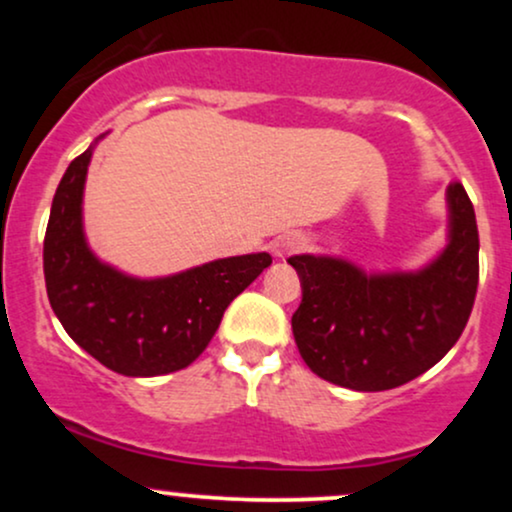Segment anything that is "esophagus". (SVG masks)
Segmentation results:
<instances>
[{
	"mask_svg": "<svg viewBox=\"0 0 512 512\" xmlns=\"http://www.w3.org/2000/svg\"><path fill=\"white\" fill-rule=\"evenodd\" d=\"M303 245H305V238H303V236H298V233H289V236H284V238L276 240L274 252H276V255H279V257H284V255H291V252L301 250Z\"/></svg>",
	"mask_w": 512,
	"mask_h": 512,
	"instance_id": "34e87169",
	"label": "esophagus"
}]
</instances>
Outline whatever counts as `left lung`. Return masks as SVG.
<instances>
[{"mask_svg":"<svg viewBox=\"0 0 512 512\" xmlns=\"http://www.w3.org/2000/svg\"><path fill=\"white\" fill-rule=\"evenodd\" d=\"M448 204V248L416 274L368 276L334 257H291L303 289L293 337L315 375L358 392L392 390L455 346L477 298L479 231L462 182H450Z\"/></svg>","mask_w":512,"mask_h":512,"instance_id":"obj_1","label":"left lung"}]
</instances>
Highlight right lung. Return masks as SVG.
Masks as SVG:
<instances>
[{"label":"right lung","mask_w":512,"mask_h":512,"mask_svg":"<svg viewBox=\"0 0 512 512\" xmlns=\"http://www.w3.org/2000/svg\"><path fill=\"white\" fill-rule=\"evenodd\" d=\"M93 149L57 185L43 243L48 298L62 327L105 368L154 378L187 368L207 349L223 310L272 264L267 252L226 257L166 279H132L98 262L81 226Z\"/></svg>","instance_id":"right-lung-1"}]
</instances>
